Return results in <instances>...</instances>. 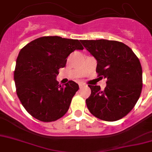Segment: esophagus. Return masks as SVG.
I'll return each mask as SVG.
<instances>
[{
  "instance_id": "esophagus-1",
  "label": "esophagus",
  "mask_w": 152,
  "mask_h": 152,
  "mask_svg": "<svg viewBox=\"0 0 152 152\" xmlns=\"http://www.w3.org/2000/svg\"><path fill=\"white\" fill-rule=\"evenodd\" d=\"M83 86H84V84H83V83H79V86H80V88L83 87Z\"/></svg>"
}]
</instances>
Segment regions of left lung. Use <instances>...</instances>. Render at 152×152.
I'll return each instance as SVG.
<instances>
[{
	"label": "left lung",
	"mask_w": 152,
	"mask_h": 152,
	"mask_svg": "<svg viewBox=\"0 0 152 152\" xmlns=\"http://www.w3.org/2000/svg\"><path fill=\"white\" fill-rule=\"evenodd\" d=\"M97 60L96 72L107 79L104 90L89 85L86 100L89 112L97 118L113 122L123 118L137 104L142 87V70L138 57L124 43L107 39L81 40Z\"/></svg>",
	"instance_id": "1"
}]
</instances>
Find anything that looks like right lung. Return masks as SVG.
Masks as SVG:
<instances>
[{
    "instance_id": "right-lung-1",
    "label": "right lung",
    "mask_w": 152,
    "mask_h": 152,
    "mask_svg": "<svg viewBox=\"0 0 152 152\" xmlns=\"http://www.w3.org/2000/svg\"><path fill=\"white\" fill-rule=\"evenodd\" d=\"M77 39L43 37L26 45L16 60L14 80L16 92L26 110L42 122H53L66 113L79 89L69 80L59 85V69L75 50H83Z\"/></svg>"
}]
</instances>
